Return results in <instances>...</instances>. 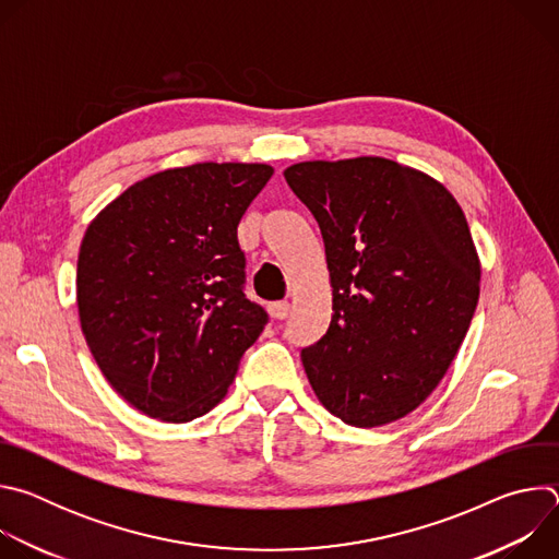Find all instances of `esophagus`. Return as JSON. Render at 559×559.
<instances>
[{
  "label": "esophagus",
  "mask_w": 559,
  "mask_h": 559,
  "mask_svg": "<svg viewBox=\"0 0 559 559\" xmlns=\"http://www.w3.org/2000/svg\"><path fill=\"white\" fill-rule=\"evenodd\" d=\"M289 302L287 300H278V302H272L270 305V313L276 318V321H285V318L289 316Z\"/></svg>",
  "instance_id": "esophagus-1"
}]
</instances>
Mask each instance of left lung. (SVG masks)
<instances>
[{"instance_id": "obj_1", "label": "left lung", "mask_w": 559, "mask_h": 559, "mask_svg": "<svg viewBox=\"0 0 559 559\" xmlns=\"http://www.w3.org/2000/svg\"><path fill=\"white\" fill-rule=\"evenodd\" d=\"M323 234L325 336L300 352L318 401L360 429L401 420L451 367L480 296V259L453 194L382 156L285 173Z\"/></svg>"}]
</instances>
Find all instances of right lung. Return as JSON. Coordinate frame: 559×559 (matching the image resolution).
I'll list each match as a JSON object with an SVG mask.
<instances>
[{"label": "right lung", "instance_id": "add662e5", "mask_svg": "<svg viewBox=\"0 0 559 559\" xmlns=\"http://www.w3.org/2000/svg\"><path fill=\"white\" fill-rule=\"evenodd\" d=\"M267 164H194L145 177L88 225L79 323L110 386L141 414L190 423L216 407L267 313L243 294L236 227Z\"/></svg>", "mask_w": 559, "mask_h": 559}]
</instances>
